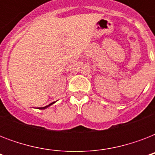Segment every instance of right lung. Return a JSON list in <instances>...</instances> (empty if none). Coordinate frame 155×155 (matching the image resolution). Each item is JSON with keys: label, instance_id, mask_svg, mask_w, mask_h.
Returning <instances> with one entry per match:
<instances>
[{"label": "right lung", "instance_id": "obj_1", "mask_svg": "<svg viewBox=\"0 0 155 155\" xmlns=\"http://www.w3.org/2000/svg\"><path fill=\"white\" fill-rule=\"evenodd\" d=\"M54 103H55V101L52 102V103H51V104H48V105L45 106V107H42V108H39V109H45V108H48V107H50V106L52 105V104H54Z\"/></svg>", "mask_w": 155, "mask_h": 155}]
</instances>
